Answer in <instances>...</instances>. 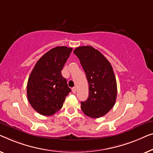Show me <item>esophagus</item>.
Listing matches in <instances>:
<instances>
[{"mask_svg": "<svg viewBox=\"0 0 153 153\" xmlns=\"http://www.w3.org/2000/svg\"><path fill=\"white\" fill-rule=\"evenodd\" d=\"M72 92L74 94H76V87H73L72 88Z\"/></svg>", "mask_w": 153, "mask_h": 153, "instance_id": "1", "label": "esophagus"}]
</instances>
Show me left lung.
Returning <instances> with one entry per match:
<instances>
[{
	"instance_id": "obj_1",
	"label": "left lung",
	"mask_w": 153,
	"mask_h": 153,
	"mask_svg": "<svg viewBox=\"0 0 153 153\" xmlns=\"http://www.w3.org/2000/svg\"><path fill=\"white\" fill-rule=\"evenodd\" d=\"M74 53L78 57L89 83V97L81 102L85 115L97 119L108 113L115 104L117 80L112 66L100 51L89 46L77 47Z\"/></svg>"
}]
</instances>
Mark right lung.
Instances as JSON below:
<instances>
[{
	"instance_id": "right-lung-1",
	"label": "right lung",
	"mask_w": 153,
	"mask_h": 153,
	"mask_svg": "<svg viewBox=\"0 0 153 153\" xmlns=\"http://www.w3.org/2000/svg\"><path fill=\"white\" fill-rule=\"evenodd\" d=\"M72 50L66 46L51 49L38 60L30 75L27 99L40 114H54L62 108L66 97L71 91L61 71Z\"/></svg>"
}]
</instances>
